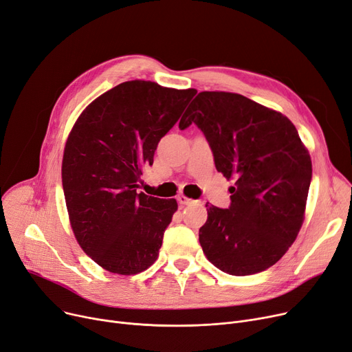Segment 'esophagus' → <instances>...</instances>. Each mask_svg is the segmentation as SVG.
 I'll return each mask as SVG.
<instances>
[{"label":"esophagus","mask_w":352,"mask_h":352,"mask_svg":"<svg viewBox=\"0 0 352 352\" xmlns=\"http://www.w3.org/2000/svg\"><path fill=\"white\" fill-rule=\"evenodd\" d=\"M177 202H179L180 205H192V204H195V202H196V200L189 199V197H186V196L180 195V196H177Z\"/></svg>","instance_id":"obj_1"}]
</instances>
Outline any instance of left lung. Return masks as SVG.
<instances>
[{"label": "left lung", "instance_id": "left-lung-1", "mask_svg": "<svg viewBox=\"0 0 352 352\" xmlns=\"http://www.w3.org/2000/svg\"><path fill=\"white\" fill-rule=\"evenodd\" d=\"M195 123L214 166L235 179L228 209L208 205L199 229L204 254L221 271L245 276L275 265L304 222L312 163L298 130L283 114L236 93L202 91L179 129Z\"/></svg>", "mask_w": 352, "mask_h": 352}]
</instances>
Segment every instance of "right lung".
<instances>
[{"instance_id":"1","label":"right lung","mask_w":352,"mask_h":352,"mask_svg":"<svg viewBox=\"0 0 352 352\" xmlns=\"http://www.w3.org/2000/svg\"><path fill=\"white\" fill-rule=\"evenodd\" d=\"M195 94L126 81L73 126L61 166L65 205L78 245L103 270L136 275L156 262L177 204L139 192L140 176Z\"/></svg>"}]
</instances>
